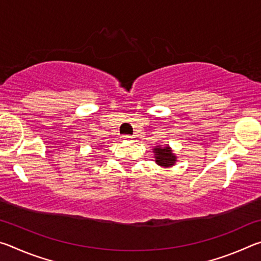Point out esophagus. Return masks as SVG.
<instances>
[{"label": "esophagus", "mask_w": 261, "mask_h": 261, "mask_svg": "<svg viewBox=\"0 0 261 261\" xmlns=\"http://www.w3.org/2000/svg\"><path fill=\"white\" fill-rule=\"evenodd\" d=\"M123 139H124V140H132V139H134V137H132V136H123Z\"/></svg>", "instance_id": "34e87169"}]
</instances>
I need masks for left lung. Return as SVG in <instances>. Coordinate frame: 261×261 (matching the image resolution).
Instances as JSON below:
<instances>
[{
  "instance_id": "8db88e82",
  "label": "left lung",
  "mask_w": 261,
  "mask_h": 261,
  "mask_svg": "<svg viewBox=\"0 0 261 261\" xmlns=\"http://www.w3.org/2000/svg\"><path fill=\"white\" fill-rule=\"evenodd\" d=\"M154 153V159H155L156 165L163 168H170L174 167L177 162V156L174 153L173 149L169 146V145H166V146H161V145H158L153 148Z\"/></svg>"
}]
</instances>
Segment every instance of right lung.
Here are the masks:
<instances>
[{
    "label": "right lung",
    "mask_w": 261,
    "mask_h": 261,
    "mask_svg": "<svg viewBox=\"0 0 261 261\" xmlns=\"http://www.w3.org/2000/svg\"><path fill=\"white\" fill-rule=\"evenodd\" d=\"M100 147H101V146H100Z\"/></svg>",
    "instance_id": "right-lung-1"
}]
</instances>
